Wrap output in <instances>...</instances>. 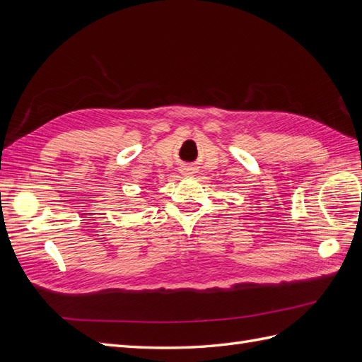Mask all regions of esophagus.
Wrapping results in <instances>:
<instances>
[{
  "instance_id": "34e87169",
  "label": "esophagus",
  "mask_w": 362,
  "mask_h": 362,
  "mask_svg": "<svg viewBox=\"0 0 362 362\" xmlns=\"http://www.w3.org/2000/svg\"><path fill=\"white\" fill-rule=\"evenodd\" d=\"M181 170H182V173H184V175H187V173L190 172V169H187V168H184V169H181Z\"/></svg>"
}]
</instances>
